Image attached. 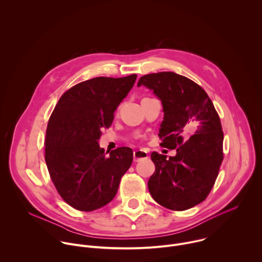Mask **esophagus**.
I'll use <instances>...</instances> for the list:
<instances>
[{
  "label": "esophagus",
  "mask_w": 262,
  "mask_h": 262,
  "mask_svg": "<svg viewBox=\"0 0 262 262\" xmlns=\"http://www.w3.org/2000/svg\"><path fill=\"white\" fill-rule=\"evenodd\" d=\"M147 158H148L147 152H145L143 150H137L134 152V162H140L141 160H144Z\"/></svg>",
  "instance_id": "obj_1"
}]
</instances>
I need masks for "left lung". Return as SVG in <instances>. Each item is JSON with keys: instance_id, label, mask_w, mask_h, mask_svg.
I'll return each instance as SVG.
<instances>
[{"instance_id": "1", "label": "left lung", "mask_w": 262, "mask_h": 262, "mask_svg": "<svg viewBox=\"0 0 262 262\" xmlns=\"http://www.w3.org/2000/svg\"><path fill=\"white\" fill-rule=\"evenodd\" d=\"M141 85L162 100L164 120L159 137L163 147L177 151L168 160L151 154L156 171L148 180V190L168 209L192 208L210 193L224 159L217 112L202 87L175 72L146 74L138 82Z\"/></svg>"}]
</instances>
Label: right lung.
<instances>
[{
    "label": "right lung",
    "mask_w": 262,
    "mask_h": 262,
    "mask_svg": "<svg viewBox=\"0 0 262 262\" xmlns=\"http://www.w3.org/2000/svg\"><path fill=\"white\" fill-rule=\"evenodd\" d=\"M137 74L98 77L74 85L59 99L46 133L45 159L61 198L81 211L98 209L115 197L133 163V150L119 147L104 155L98 145Z\"/></svg>",
    "instance_id": "add662e5"
}]
</instances>
